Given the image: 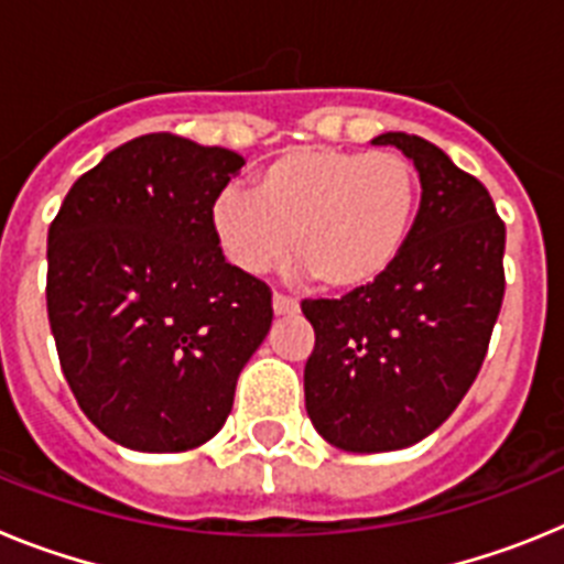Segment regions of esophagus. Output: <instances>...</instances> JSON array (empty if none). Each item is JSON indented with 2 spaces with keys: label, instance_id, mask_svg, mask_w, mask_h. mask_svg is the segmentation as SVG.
Instances as JSON below:
<instances>
[{
  "label": "esophagus",
  "instance_id": "obj_1",
  "mask_svg": "<svg viewBox=\"0 0 564 564\" xmlns=\"http://www.w3.org/2000/svg\"><path fill=\"white\" fill-rule=\"evenodd\" d=\"M299 311L296 299L285 296V293H273V313L276 316H291V313Z\"/></svg>",
  "mask_w": 564,
  "mask_h": 564
}]
</instances>
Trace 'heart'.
<instances>
[{"label":"heart","mask_w":564,"mask_h":564,"mask_svg":"<svg viewBox=\"0 0 564 564\" xmlns=\"http://www.w3.org/2000/svg\"><path fill=\"white\" fill-rule=\"evenodd\" d=\"M251 192L214 203V237L231 265L262 273L288 251L327 291H358L395 265L415 223L421 177L401 152L302 147L253 172Z\"/></svg>","instance_id":"obj_1"}]
</instances>
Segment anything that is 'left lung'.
I'll list each match as a JSON object with an SVG mask.
<instances>
[{
    "label": "left lung",
    "instance_id": "left-lung-1",
    "mask_svg": "<svg viewBox=\"0 0 564 564\" xmlns=\"http://www.w3.org/2000/svg\"><path fill=\"white\" fill-rule=\"evenodd\" d=\"M421 174L395 265L341 299H305L313 426L344 452H395L441 426L475 383L506 293V223L488 188L417 134L383 132Z\"/></svg>",
    "mask_w": 564,
    "mask_h": 564
}]
</instances>
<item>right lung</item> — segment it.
<instances>
[{
  "instance_id": "obj_1",
  "label": "right lung",
  "mask_w": 564,
  "mask_h": 564,
  "mask_svg": "<svg viewBox=\"0 0 564 564\" xmlns=\"http://www.w3.org/2000/svg\"><path fill=\"white\" fill-rule=\"evenodd\" d=\"M231 149L141 134L82 174L47 234V318L84 415L134 452L223 430L271 327V288L226 262L214 203Z\"/></svg>"
}]
</instances>
